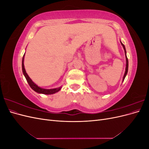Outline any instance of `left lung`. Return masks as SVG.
Masks as SVG:
<instances>
[{"label": "left lung", "instance_id": "1", "mask_svg": "<svg viewBox=\"0 0 149 149\" xmlns=\"http://www.w3.org/2000/svg\"><path fill=\"white\" fill-rule=\"evenodd\" d=\"M120 43L122 45H123V48H124V52H125V58H126V67H125V73H124V77H123V81H124V80L125 78L126 75H127V71H128V66H129V61H128V58L127 57V55H126V50H125V46L122 43L120 42Z\"/></svg>", "mask_w": 149, "mask_h": 149}]
</instances>
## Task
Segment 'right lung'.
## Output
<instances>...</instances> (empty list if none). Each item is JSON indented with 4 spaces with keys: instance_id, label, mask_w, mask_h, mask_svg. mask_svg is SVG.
Instances as JSON below:
<instances>
[{
    "instance_id": "obj_1",
    "label": "right lung",
    "mask_w": 149,
    "mask_h": 149,
    "mask_svg": "<svg viewBox=\"0 0 149 149\" xmlns=\"http://www.w3.org/2000/svg\"><path fill=\"white\" fill-rule=\"evenodd\" d=\"M24 56H25V54L24 55L23 58H22V71H23V73L25 76V77L27 81V82L29 84V86H30V88L32 89L33 91H35V92H37L38 93H42V94H54L55 93H57L60 91L61 89V87H59V88H55V89H43L40 88L35 83H34L32 80H31L30 77L29 76V75L27 74V73H26V71L25 69V67H24Z\"/></svg>"
}]
</instances>
